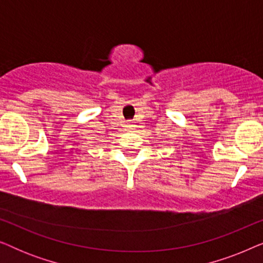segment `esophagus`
I'll use <instances>...</instances> for the list:
<instances>
[{"label": "esophagus", "mask_w": 263, "mask_h": 263, "mask_svg": "<svg viewBox=\"0 0 263 263\" xmlns=\"http://www.w3.org/2000/svg\"><path fill=\"white\" fill-rule=\"evenodd\" d=\"M134 127H135V125L133 124V123H129V124L127 125V128L129 129V130H132V129H134Z\"/></svg>", "instance_id": "1"}]
</instances>
